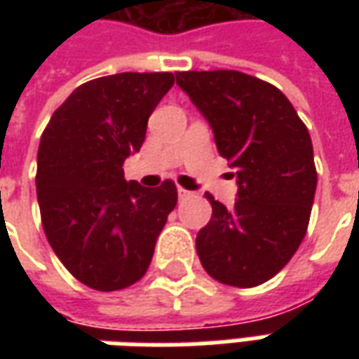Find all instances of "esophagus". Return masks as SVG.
Masks as SVG:
<instances>
[{"label":"esophagus","instance_id":"esophagus-1","mask_svg":"<svg viewBox=\"0 0 359 359\" xmlns=\"http://www.w3.org/2000/svg\"><path fill=\"white\" fill-rule=\"evenodd\" d=\"M190 196H194L190 190H187V188H179V198L180 200H187V198H190Z\"/></svg>","mask_w":359,"mask_h":359}]
</instances>
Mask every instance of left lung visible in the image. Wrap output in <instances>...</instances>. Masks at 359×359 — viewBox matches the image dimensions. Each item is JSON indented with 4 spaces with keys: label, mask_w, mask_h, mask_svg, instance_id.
<instances>
[{
    "label": "left lung",
    "mask_w": 359,
    "mask_h": 359,
    "mask_svg": "<svg viewBox=\"0 0 359 359\" xmlns=\"http://www.w3.org/2000/svg\"><path fill=\"white\" fill-rule=\"evenodd\" d=\"M177 84L208 118L238 179L233 210L205 192L213 213L196 236L198 257L223 285H264L308 231L317 187L308 128L277 86L252 74L184 71Z\"/></svg>",
    "instance_id": "1"
}]
</instances>
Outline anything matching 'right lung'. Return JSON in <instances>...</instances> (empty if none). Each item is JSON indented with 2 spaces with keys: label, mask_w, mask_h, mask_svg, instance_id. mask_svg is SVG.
Masks as SVG:
<instances>
[{
  "label": "right lung",
  "mask_w": 359,
  "mask_h": 359,
  "mask_svg": "<svg viewBox=\"0 0 359 359\" xmlns=\"http://www.w3.org/2000/svg\"><path fill=\"white\" fill-rule=\"evenodd\" d=\"M172 73H118L81 84L51 115L38 148L36 194L46 238L67 271L100 292L138 283L177 205V187L125 180Z\"/></svg>",
  "instance_id": "right-lung-1"
}]
</instances>
